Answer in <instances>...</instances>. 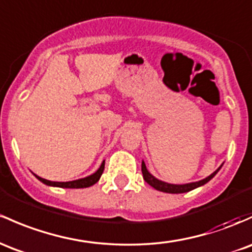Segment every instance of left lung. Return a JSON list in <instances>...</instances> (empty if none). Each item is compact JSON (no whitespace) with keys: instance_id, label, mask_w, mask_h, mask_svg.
I'll return each mask as SVG.
<instances>
[{"instance_id":"left-lung-1","label":"left lung","mask_w":252,"mask_h":252,"mask_svg":"<svg viewBox=\"0 0 252 252\" xmlns=\"http://www.w3.org/2000/svg\"><path fill=\"white\" fill-rule=\"evenodd\" d=\"M221 166H222V165H221ZM221 166L218 167L217 170H215L211 176L207 177V178L201 179V181L198 182H193V183H187V184H170V183H166V182H162L160 181V179L156 178V177L152 175V173L147 170L143 160H142V164H141V170H142V175H143V179H145V182H147V183L151 185V187H153L156 190H159V191L167 192V193H183V192L191 191V190L196 189V188L202 187V185L208 183L213 177L219 172Z\"/></svg>"}]
</instances>
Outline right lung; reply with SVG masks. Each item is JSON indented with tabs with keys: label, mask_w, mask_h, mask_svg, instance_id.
Instances as JSON below:
<instances>
[{
	"label": "right lung",
	"mask_w": 252,
	"mask_h": 252,
	"mask_svg": "<svg viewBox=\"0 0 252 252\" xmlns=\"http://www.w3.org/2000/svg\"><path fill=\"white\" fill-rule=\"evenodd\" d=\"M104 167H105V160L101 162L100 167H99L94 173L85 177V178H80V179H76V181H70V182H51V181H48V179L41 178V177L34 175V173H33V175L35 176V178L39 179L41 183L49 185V187L68 188V189H80V188H88V187H91V185L95 184L96 182L100 179L101 175H103Z\"/></svg>",
	"instance_id": "right-lung-1"
}]
</instances>
